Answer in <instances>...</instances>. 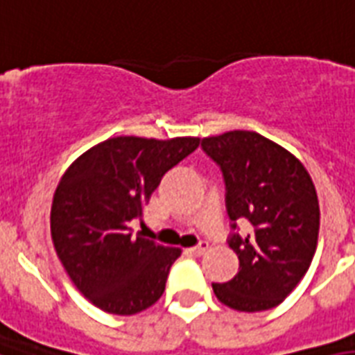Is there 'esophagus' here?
I'll return each mask as SVG.
<instances>
[{"mask_svg":"<svg viewBox=\"0 0 355 355\" xmlns=\"http://www.w3.org/2000/svg\"><path fill=\"white\" fill-rule=\"evenodd\" d=\"M207 248H209V244L205 243V241H202V243L198 244V246H194V248H191V254H194V255H203V254H205V252H207Z\"/></svg>","mask_w":355,"mask_h":355,"instance_id":"1","label":"esophagus"}]
</instances>
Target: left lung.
Listing matches in <instances>:
<instances>
[{
	"mask_svg": "<svg viewBox=\"0 0 355 355\" xmlns=\"http://www.w3.org/2000/svg\"><path fill=\"white\" fill-rule=\"evenodd\" d=\"M222 170L232 227L248 220L246 237L230 235L237 276L213 283L216 298L237 311L279 306L306 276L317 250L320 209L311 175L276 142L255 131H227L202 140Z\"/></svg>",
	"mask_w": 355,
	"mask_h": 355,
	"instance_id": "obj_1",
	"label": "left lung"
}]
</instances>
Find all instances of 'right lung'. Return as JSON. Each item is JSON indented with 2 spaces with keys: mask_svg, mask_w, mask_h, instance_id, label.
<instances>
[{
  "mask_svg": "<svg viewBox=\"0 0 355 355\" xmlns=\"http://www.w3.org/2000/svg\"><path fill=\"white\" fill-rule=\"evenodd\" d=\"M196 137L107 139L73 161L51 203V241L66 274L101 311L135 315L163 296L180 248L131 237V220L163 175L191 155Z\"/></svg>",
  "mask_w": 355,
  "mask_h": 355,
  "instance_id": "right-lung-1",
  "label": "right lung"
}]
</instances>
